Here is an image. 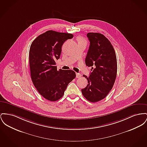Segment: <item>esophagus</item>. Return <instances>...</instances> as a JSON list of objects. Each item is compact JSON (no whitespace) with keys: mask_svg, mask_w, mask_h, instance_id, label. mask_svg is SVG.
<instances>
[{"mask_svg":"<svg viewBox=\"0 0 147 147\" xmlns=\"http://www.w3.org/2000/svg\"><path fill=\"white\" fill-rule=\"evenodd\" d=\"M82 77L81 74L80 73H76V77L77 78H80Z\"/></svg>","mask_w":147,"mask_h":147,"instance_id":"34e87169","label":"esophagus"}]
</instances>
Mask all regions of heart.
Returning a JSON list of instances; mask_svg holds the SVG:
<instances>
[{"label": "heart", "instance_id": "1", "mask_svg": "<svg viewBox=\"0 0 147 147\" xmlns=\"http://www.w3.org/2000/svg\"><path fill=\"white\" fill-rule=\"evenodd\" d=\"M77 40H78V42H80V41H83V40H86L84 38H83V37H81V36H79L77 38Z\"/></svg>", "mask_w": 147, "mask_h": 147}]
</instances>
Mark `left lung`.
Listing matches in <instances>:
<instances>
[{"instance_id":"obj_1","label":"left lung","mask_w":147,"mask_h":147,"mask_svg":"<svg viewBox=\"0 0 147 147\" xmlns=\"http://www.w3.org/2000/svg\"><path fill=\"white\" fill-rule=\"evenodd\" d=\"M90 45L86 58V66L92 67L87 86L82 89L83 96L92 103L99 102L108 94L114 84L117 73L115 52L110 41L98 33H89Z\"/></svg>"}]
</instances>
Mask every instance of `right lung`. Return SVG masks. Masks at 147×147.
I'll return each mask as SVG.
<instances>
[{"mask_svg": "<svg viewBox=\"0 0 147 147\" xmlns=\"http://www.w3.org/2000/svg\"><path fill=\"white\" fill-rule=\"evenodd\" d=\"M73 37L72 34L48 30L36 37L30 45L31 78L38 92L48 100L61 99L68 84L76 77L73 70H57L55 66V61L60 58L63 44Z\"/></svg>", "mask_w": 147, "mask_h": 147, "instance_id": "1", "label": "right lung"}]
</instances>
